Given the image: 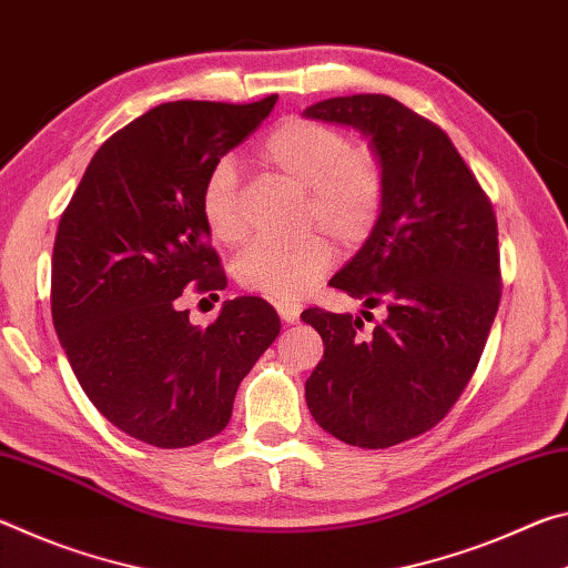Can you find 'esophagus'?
Returning <instances> with one entry per match:
<instances>
[{"instance_id": "obj_1", "label": "esophagus", "mask_w": 568, "mask_h": 568, "mask_svg": "<svg viewBox=\"0 0 568 568\" xmlns=\"http://www.w3.org/2000/svg\"><path fill=\"white\" fill-rule=\"evenodd\" d=\"M276 312H278V317H282L286 324H294L296 320H300V314H302V304L290 302V300H282V302H276Z\"/></svg>"}]
</instances>
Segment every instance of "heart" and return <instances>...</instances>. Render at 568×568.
I'll return each instance as SVG.
<instances>
[{"instance_id": "1", "label": "heart", "mask_w": 568, "mask_h": 568, "mask_svg": "<svg viewBox=\"0 0 568 568\" xmlns=\"http://www.w3.org/2000/svg\"><path fill=\"white\" fill-rule=\"evenodd\" d=\"M258 155L268 169L310 191L306 226H320L337 244L365 241L385 206L387 175L375 148L352 143L345 130L322 120L292 115L268 133ZM201 216L221 244L244 236L239 209V179L231 161H219L201 185ZM332 266V248L310 236L296 244L256 241L234 262L236 282L248 292L296 300L310 292Z\"/></svg>"}]
</instances>
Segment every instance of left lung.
<instances>
[{"label":"left lung","instance_id":"obj_1","mask_svg":"<svg viewBox=\"0 0 568 568\" xmlns=\"http://www.w3.org/2000/svg\"><path fill=\"white\" fill-rule=\"evenodd\" d=\"M304 118L359 130L387 175L375 229L329 282L385 320L359 334L352 314L302 312L324 342L306 407L342 443L389 448L438 425L478 367L500 302L496 213L450 138L395 98H329Z\"/></svg>","mask_w":568,"mask_h":568}]
</instances>
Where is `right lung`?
Wrapping results in <instances>:
<instances>
[{
    "label": "right lung",
    "instance_id": "1",
    "mask_svg": "<svg viewBox=\"0 0 568 568\" xmlns=\"http://www.w3.org/2000/svg\"><path fill=\"white\" fill-rule=\"evenodd\" d=\"M278 95L248 105L163 102L110 135L64 209L52 251V322L90 403L130 438L185 448L231 420L241 379L282 322L258 296L223 302L206 329L179 296L226 286L201 185Z\"/></svg>",
    "mask_w": 568,
    "mask_h": 568
}]
</instances>
